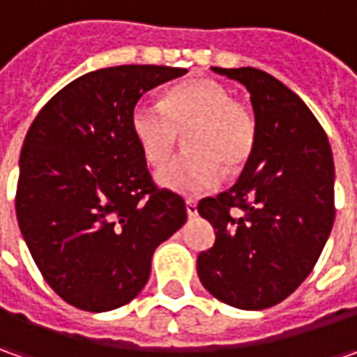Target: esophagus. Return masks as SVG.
<instances>
[{
  "label": "esophagus",
  "mask_w": 357,
  "mask_h": 357,
  "mask_svg": "<svg viewBox=\"0 0 357 357\" xmlns=\"http://www.w3.org/2000/svg\"><path fill=\"white\" fill-rule=\"evenodd\" d=\"M186 204V214H188V216H190V218H192V216H197V202H195V200H186L185 202Z\"/></svg>",
  "instance_id": "34e87169"
}]
</instances>
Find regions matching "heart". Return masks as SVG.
Masks as SVG:
<instances>
[{
  "instance_id": "1",
  "label": "heart",
  "mask_w": 357,
  "mask_h": 357,
  "mask_svg": "<svg viewBox=\"0 0 357 357\" xmlns=\"http://www.w3.org/2000/svg\"><path fill=\"white\" fill-rule=\"evenodd\" d=\"M186 155L157 172L167 190L195 197L220 183L222 169L236 171L252 153L256 123L252 113L234 103L220 83L195 79L169 89L160 101L143 99L130 113V132L149 165L171 157L185 132Z\"/></svg>"
}]
</instances>
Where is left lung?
Here are the masks:
<instances>
[{"mask_svg": "<svg viewBox=\"0 0 357 357\" xmlns=\"http://www.w3.org/2000/svg\"><path fill=\"white\" fill-rule=\"evenodd\" d=\"M213 71L250 93L256 139L234 186L197 206L216 232L197 270L220 302L264 310L306 280L332 232V149L306 103L276 77L254 67Z\"/></svg>", "mask_w": 357, "mask_h": 357, "instance_id": "8db88e82", "label": "left lung"}]
</instances>
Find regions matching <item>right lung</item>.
Segmentation results:
<instances>
[{
  "label": "right lung",
  "mask_w": 357,
  "mask_h": 357,
  "mask_svg": "<svg viewBox=\"0 0 357 357\" xmlns=\"http://www.w3.org/2000/svg\"><path fill=\"white\" fill-rule=\"evenodd\" d=\"M185 73L162 65L91 71L63 87L25 135L20 230L43 278L75 308L129 304L158 244L186 222L185 200L153 185L130 132L144 93Z\"/></svg>",
  "instance_id": "right-lung-1"
}]
</instances>
